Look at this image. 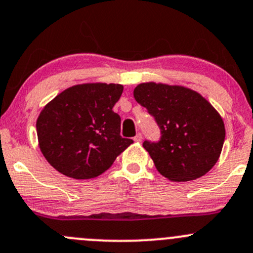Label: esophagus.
Returning a JSON list of instances; mask_svg holds the SVG:
<instances>
[{
  "label": "esophagus",
  "instance_id": "esophagus-1",
  "mask_svg": "<svg viewBox=\"0 0 253 253\" xmlns=\"http://www.w3.org/2000/svg\"><path fill=\"white\" fill-rule=\"evenodd\" d=\"M133 139H134V141H136V142H142V139H143L142 133H137L136 137H134Z\"/></svg>",
  "mask_w": 253,
  "mask_h": 253
}]
</instances>
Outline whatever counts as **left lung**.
<instances>
[{
  "mask_svg": "<svg viewBox=\"0 0 253 253\" xmlns=\"http://www.w3.org/2000/svg\"><path fill=\"white\" fill-rule=\"evenodd\" d=\"M133 95L160 129L158 141L143 142L160 174L171 181H190L215 165L225 127L202 95L185 86L157 83L139 84Z\"/></svg>",
  "mask_w": 253,
  "mask_h": 253,
  "instance_id": "obj_1",
  "label": "left lung"
}]
</instances>
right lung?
Masks as SVG:
<instances>
[{
    "label": "right lung",
    "mask_w": 253,
    "mask_h": 253,
    "mask_svg": "<svg viewBox=\"0 0 253 253\" xmlns=\"http://www.w3.org/2000/svg\"><path fill=\"white\" fill-rule=\"evenodd\" d=\"M122 91L121 84L75 85L40 112V149L57 171L77 180L96 177L133 143L120 134L121 117L112 110Z\"/></svg>",
    "instance_id": "add662e5"
}]
</instances>
